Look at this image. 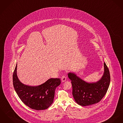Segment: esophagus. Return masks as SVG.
Returning a JSON list of instances; mask_svg holds the SVG:
<instances>
[{"instance_id":"1","label":"esophagus","mask_w":123,"mask_h":123,"mask_svg":"<svg viewBox=\"0 0 123 123\" xmlns=\"http://www.w3.org/2000/svg\"><path fill=\"white\" fill-rule=\"evenodd\" d=\"M66 79H67V78H66V77L65 76L63 75V76H62V77L61 80H62V82H65V81L66 80Z\"/></svg>"}]
</instances>
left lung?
<instances>
[{"mask_svg":"<svg viewBox=\"0 0 123 123\" xmlns=\"http://www.w3.org/2000/svg\"><path fill=\"white\" fill-rule=\"evenodd\" d=\"M104 68L101 78L93 83L86 82L74 73L68 74V78L71 81L73 96L79 105L86 106L98 103L106 94L110 84L111 77L105 62L104 63Z\"/></svg>","mask_w":123,"mask_h":123,"instance_id":"left-lung-1","label":"left lung"}]
</instances>
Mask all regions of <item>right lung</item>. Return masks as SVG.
I'll list each match as a JSON object with an SVG mask.
<instances>
[{
  "mask_svg": "<svg viewBox=\"0 0 123 123\" xmlns=\"http://www.w3.org/2000/svg\"><path fill=\"white\" fill-rule=\"evenodd\" d=\"M16 64L12 81L14 90L21 101L27 106L35 110H44L53 103L55 90L61 83L60 78H50L38 86H29L22 84L17 75Z\"/></svg>",
  "mask_w": 123,
  "mask_h": 123,
  "instance_id": "obj_1",
  "label": "right lung"
}]
</instances>
